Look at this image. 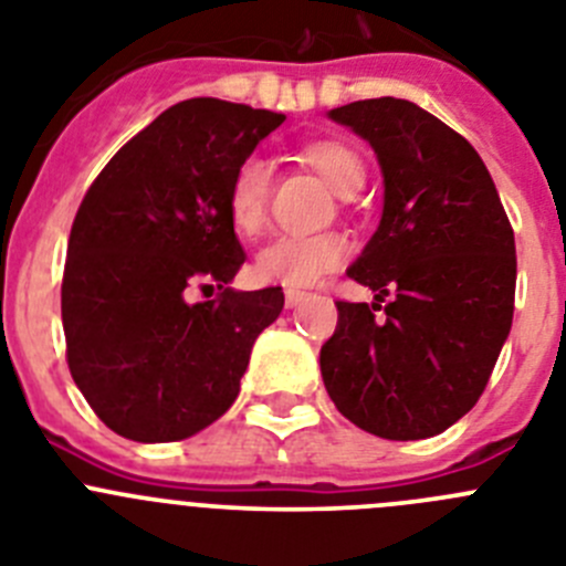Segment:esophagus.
Here are the masks:
<instances>
[{"instance_id": "esophagus-1", "label": "esophagus", "mask_w": 566, "mask_h": 566, "mask_svg": "<svg viewBox=\"0 0 566 566\" xmlns=\"http://www.w3.org/2000/svg\"><path fill=\"white\" fill-rule=\"evenodd\" d=\"M306 297H308V294L300 292V289H286V306L289 308L300 306V303H303V300H306Z\"/></svg>"}]
</instances>
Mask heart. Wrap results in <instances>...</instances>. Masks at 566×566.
Returning a JSON list of instances; mask_svg holds the SVG:
<instances>
[{
    "label": "heart",
    "mask_w": 566,
    "mask_h": 566,
    "mask_svg": "<svg viewBox=\"0 0 566 566\" xmlns=\"http://www.w3.org/2000/svg\"><path fill=\"white\" fill-rule=\"evenodd\" d=\"M306 161L323 175V181L343 198H352L365 181L359 155L337 142H317L303 149ZM269 195H272V167L266 158L249 155L234 167L227 192V209L232 227L240 234H258L266 223ZM345 240L339 234H280L269 240L254 258V272L263 283L277 286H312L345 260Z\"/></svg>",
    "instance_id": "obj_1"
}]
</instances>
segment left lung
I'll return each mask as SVG.
<instances>
[{
  "instance_id": "obj_1",
  "label": "left lung",
  "mask_w": 566,
  "mask_h": 566,
  "mask_svg": "<svg viewBox=\"0 0 566 566\" xmlns=\"http://www.w3.org/2000/svg\"><path fill=\"white\" fill-rule=\"evenodd\" d=\"M328 118L371 144L385 192L377 232L348 266L377 294L371 306L337 303L323 382L374 437H437L482 397L513 326V229L476 149L428 109L382 96Z\"/></svg>"
}]
</instances>
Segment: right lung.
Masks as SVG:
<instances>
[{"mask_svg":"<svg viewBox=\"0 0 566 566\" xmlns=\"http://www.w3.org/2000/svg\"><path fill=\"white\" fill-rule=\"evenodd\" d=\"M283 122L189 98L124 144L84 195L62 280L67 365L118 437L178 442L221 419L254 339L283 312L280 286L229 289L247 252L227 209L234 167ZM192 285L222 294L189 304Z\"/></svg>","mask_w":566,"mask_h":566,"instance_id":"obj_1","label":"right lung"}]
</instances>
